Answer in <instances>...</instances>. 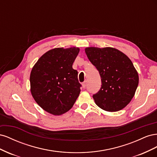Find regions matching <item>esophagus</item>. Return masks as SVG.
Wrapping results in <instances>:
<instances>
[{
    "instance_id": "34e87169",
    "label": "esophagus",
    "mask_w": 157,
    "mask_h": 157,
    "mask_svg": "<svg viewBox=\"0 0 157 157\" xmlns=\"http://www.w3.org/2000/svg\"><path fill=\"white\" fill-rule=\"evenodd\" d=\"M82 88H85L86 86V81H84L82 84Z\"/></svg>"
}]
</instances>
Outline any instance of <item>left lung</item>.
I'll list each match as a JSON object with an SVG mask.
<instances>
[{"mask_svg": "<svg viewBox=\"0 0 157 157\" xmlns=\"http://www.w3.org/2000/svg\"><path fill=\"white\" fill-rule=\"evenodd\" d=\"M88 58L100 75L101 87L93 95L103 110L115 112L129 103L139 83V76L132 61L122 52L111 47L85 48Z\"/></svg>", "mask_w": 157, "mask_h": 157, "instance_id": "left-lung-1", "label": "left lung"}]
</instances>
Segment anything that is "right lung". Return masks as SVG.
<instances>
[{
  "label": "right lung",
  "instance_id": "add662e5",
  "mask_svg": "<svg viewBox=\"0 0 157 157\" xmlns=\"http://www.w3.org/2000/svg\"><path fill=\"white\" fill-rule=\"evenodd\" d=\"M80 51L77 47L56 48L46 52L33 66L31 93L42 109L61 115L73 106L80 92L78 72L73 63Z\"/></svg>",
  "mask_w": 157,
  "mask_h": 157
}]
</instances>
